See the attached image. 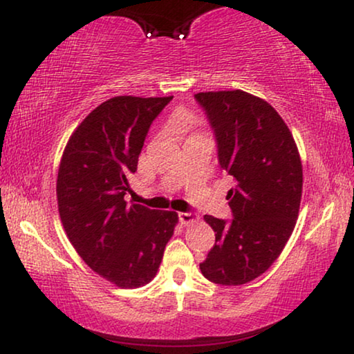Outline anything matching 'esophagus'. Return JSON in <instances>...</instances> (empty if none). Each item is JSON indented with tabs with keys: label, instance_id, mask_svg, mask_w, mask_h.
<instances>
[{
	"label": "esophagus",
	"instance_id": "esophagus-1",
	"mask_svg": "<svg viewBox=\"0 0 354 354\" xmlns=\"http://www.w3.org/2000/svg\"><path fill=\"white\" fill-rule=\"evenodd\" d=\"M178 219H180L182 224H193V222L198 221V216L195 212H178Z\"/></svg>",
	"mask_w": 354,
	"mask_h": 354
}]
</instances>
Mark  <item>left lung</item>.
I'll return each instance as SVG.
<instances>
[{
	"instance_id": "left-lung-1",
	"label": "left lung",
	"mask_w": 354,
	"mask_h": 354,
	"mask_svg": "<svg viewBox=\"0 0 354 354\" xmlns=\"http://www.w3.org/2000/svg\"><path fill=\"white\" fill-rule=\"evenodd\" d=\"M195 100L217 143L219 166L235 178L232 221L205 216L216 243L200 264L219 285L248 283L282 253L298 219L303 167L293 135L268 101L246 91H206Z\"/></svg>"
}]
</instances>
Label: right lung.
I'll return each mask as SVG.
<instances>
[{"instance_id":"right-lung-1","label":"right lung","mask_w":354,"mask_h":354,"mask_svg":"<svg viewBox=\"0 0 354 354\" xmlns=\"http://www.w3.org/2000/svg\"><path fill=\"white\" fill-rule=\"evenodd\" d=\"M174 96H114L71 135L56 195L67 239L86 266L122 288L156 275L178 216L124 200L153 120Z\"/></svg>"}]
</instances>
